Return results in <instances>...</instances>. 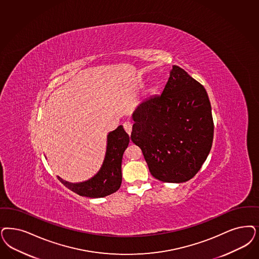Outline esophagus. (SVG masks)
Returning a JSON list of instances; mask_svg holds the SVG:
<instances>
[{
    "label": "esophagus",
    "mask_w": 259,
    "mask_h": 259,
    "mask_svg": "<svg viewBox=\"0 0 259 259\" xmlns=\"http://www.w3.org/2000/svg\"><path fill=\"white\" fill-rule=\"evenodd\" d=\"M123 128H124L125 132L127 134H131V132H132V123L130 121H125L124 123H123Z\"/></svg>",
    "instance_id": "1"
}]
</instances>
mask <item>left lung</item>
Here are the masks:
<instances>
[{
	"label": "left lung",
	"instance_id": "8db88e82",
	"mask_svg": "<svg viewBox=\"0 0 259 259\" xmlns=\"http://www.w3.org/2000/svg\"><path fill=\"white\" fill-rule=\"evenodd\" d=\"M131 140L154 178L184 183L201 169L213 141L211 106L204 86L173 66L160 96L144 100L133 114Z\"/></svg>",
	"mask_w": 259,
	"mask_h": 259
}]
</instances>
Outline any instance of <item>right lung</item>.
<instances>
[{
    "mask_svg": "<svg viewBox=\"0 0 259 259\" xmlns=\"http://www.w3.org/2000/svg\"><path fill=\"white\" fill-rule=\"evenodd\" d=\"M128 144L129 136L120 125L108 135L106 156L102 167L94 178L80 184H71L58 177L59 181L80 196L100 198L116 192L121 185V161Z\"/></svg>",
    "mask_w": 259,
    "mask_h": 259,
    "instance_id": "add662e5",
    "label": "right lung"
}]
</instances>
